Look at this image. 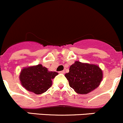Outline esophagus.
Listing matches in <instances>:
<instances>
[{"instance_id": "esophagus-1", "label": "esophagus", "mask_w": 123, "mask_h": 123, "mask_svg": "<svg viewBox=\"0 0 123 123\" xmlns=\"http://www.w3.org/2000/svg\"><path fill=\"white\" fill-rule=\"evenodd\" d=\"M59 72L60 73V74H64V73H65V71H64V70H62V71H60V72Z\"/></svg>"}]
</instances>
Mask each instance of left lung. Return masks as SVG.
<instances>
[{"label":"left lung","mask_w":123,"mask_h":123,"mask_svg":"<svg viewBox=\"0 0 123 123\" xmlns=\"http://www.w3.org/2000/svg\"><path fill=\"white\" fill-rule=\"evenodd\" d=\"M64 76L76 93L86 94L99 87L103 79V71L97 64L76 61Z\"/></svg>","instance_id":"left-lung-1"}]
</instances>
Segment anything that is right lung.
<instances>
[{
    "label": "right lung",
    "instance_id": "right-lung-1",
    "mask_svg": "<svg viewBox=\"0 0 123 123\" xmlns=\"http://www.w3.org/2000/svg\"><path fill=\"white\" fill-rule=\"evenodd\" d=\"M56 72L49 71L39 64L25 67L21 70L19 79L23 87L30 92L41 94L52 86V80L58 75Z\"/></svg>",
    "mask_w": 123,
    "mask_h": 123
}]
</instances>
